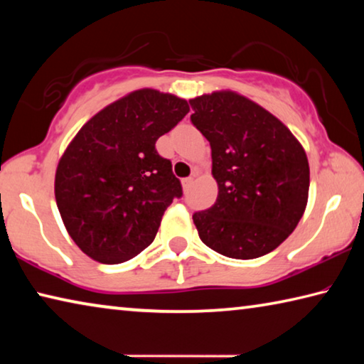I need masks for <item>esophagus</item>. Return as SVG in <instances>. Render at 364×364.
<instances>
[{
    "mask_svg": "<svg viewBox=\"0 0 364 364\" xmlns=\"http://www.w3.org/2000/svg\"><path fill=\"white\" fill-rule=\"evenodd\" d=\"M194 176L196 175H193V176H189V178H184V180L181 181V184H183V189L186 191V189H189L191 188V184L194 183Z\"/></svg>",
    "mask_w": 364,
    "mask_h": 364,
    "instance_id": "34e87169",
    "label": "esophagus"
}]
</instances>
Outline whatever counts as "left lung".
I'll return each mask as SVG.
<instances>
[{"instance_id": "1", "label": "left lung", "mask_w": 364, "mask_h": 364, "mask_svg": "<svg viewBox=\"0 0 364 364\" xmlns=\"http://www.w3.org/2000/svg\"><path fill=\"white\" fill-rule=\"evenodd\" d=\"M193 125L212 147L217 202L193 215L199 237L218 254L250 260L284 242L305 212L310 167L291 130L232 91L189 101Z\"/></svg>"}]
</instances>
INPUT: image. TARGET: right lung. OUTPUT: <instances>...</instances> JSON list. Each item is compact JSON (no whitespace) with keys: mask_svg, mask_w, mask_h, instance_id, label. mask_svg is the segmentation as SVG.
I'll use <instances>...</instances> for the list:
<instances>
[{"mask_svg":"<svg viewBox=\"0 0 364 364\" xmlns=\"http://www.w3.org/2000/svg\"><path fill=\"white\" fill-rule=\"evenodd\" d=\"M188 112L181 97L133 91L86 122L65 149L54 194L73 242L93 260L117 264L138 255L183 196L156 141Z\"/></svg>","mask_w":364,"mask_h":364,"instance_id":"obj_1","label":"right lung"}]
</instances>
